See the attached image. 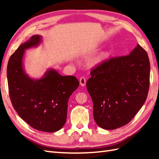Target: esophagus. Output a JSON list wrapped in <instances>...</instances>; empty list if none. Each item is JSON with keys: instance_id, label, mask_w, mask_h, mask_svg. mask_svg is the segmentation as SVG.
Returning <instances> with one entry per match:
<instances>
[{"instance_id": "esophagus-1", "label": "esophagus", "mask_w": 159, "mask_h": 159, "mask_svg": "<svg viewBox=\"0 0 159 159\" xmlns=\"http://www.w3.org/2000/svg\"><path fill=\"white\" fill-rule=\"evenodd\" d=\"M79 81H80V85H81V86L84 87V86L85 85V84H86V79H85V77H80Z\"/></svg>"}]
</instances>
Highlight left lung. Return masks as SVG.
Segmentation results:
<instances>
[{
	"label": "left lung",
	"mask_w": 159,
	"mask_h": 159,
	"mask_svg": "<svg viewBox=\"0 0 159 159\" xmlns=\"http://www.w3.org/2000/svg\"><path fill=\"white\" fill-rule=\"evenodd\" d=\"M150 72L147 52L139 44L130 55L111 57L91 70L86 86L98 126L113 130L130 122L146 100Z\"/></svg>",
	"instance_id": "1"
}]
</instances>
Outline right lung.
<instances>
[{"label":"right lung","mask_w":159,"mask_h":159,"mask_svg":"<svg viewBox=\"0 0 159 159\" xmlns=\"http://www.w3.org/2000/svg\"><path fill=\"white\" fill-rule=\"evenodd\" d=\"M41 36H32L10 57L7 74L10 100L19 116L36 130L53 133L60 130L67 118V102L79 85L74 76H61L50 70L33 80L24 72L25 50L37 46Z\"/></svg>","instance_id":"obj_1"}]
</instances>
